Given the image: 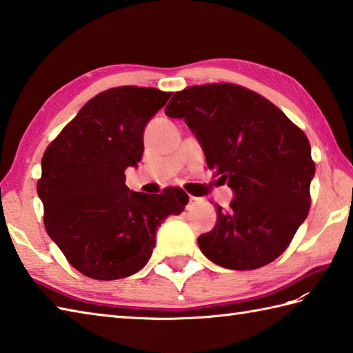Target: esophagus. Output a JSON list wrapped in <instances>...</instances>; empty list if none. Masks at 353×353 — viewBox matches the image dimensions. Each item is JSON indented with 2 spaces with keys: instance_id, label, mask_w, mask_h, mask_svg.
I'll list each match as a JSON object with an SVG mask.
<instances>
[{
  "instance_id": "1",
  "label": "esophagus",
  "mask_w": 353,
  "mask_h": 353,
  "mask_svg": "<svg viewBox=\"0 0 353 353\" xmlns=\"http://www.w3.org/2000/svg\"><path fill=\"white\" fill-rule=\"evenodd\" d=\"M200 201H201V199H199V197H194V196H190V203H191V205L200 203Z\"/></svg>"
}]
</instances>
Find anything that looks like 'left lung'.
Here are the masks:
<instances>
[{
  "instance_id": "8db88e82",
  "label": "left lung",
  "mask_w": 353,
  "mask_h": 353,
  "mask_svg": "<svg viewBox=\"0 0 353 353\" xmlns=\"http://www.w3.org/2000/svg\"><path fill=\"white\" fill-rule=\"evenodd\" d=\"M196 134L209 170L234 191L197 243L216 265L254 270L282 254L308 216L316 163L306 134L264 97L230 83L190 86L165 108Z\"/></svg>"
}]
</instances>
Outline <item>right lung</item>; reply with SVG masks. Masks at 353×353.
I'll return each mask as SVG.
<instances>
[{
	"mask_svg": "<svg viewBox=\"0 0 353 353\" xmlns=\"http://www.w3.org/2000/svg\"><path fill=\"white\" fill-rule=\"evenodd\" d=\"M170 92L112 88L89 100L45 150L37 196L43 224L70 264L91 279L138 273L156 245L157 228L179 215L188 194L134 192L124 171L138 167L144 130Z\"/></svg>",
	"mask_w": 353,
	"mask_h": 353,
	"instance_id": "add662e5",
	"label": "right lung"
}]
</instances>
